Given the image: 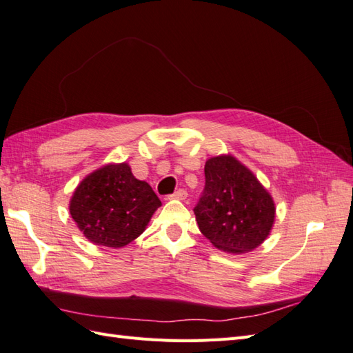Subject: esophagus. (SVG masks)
<instances>
[{
	"instance_id": "1",
	"label": "esophagus",
	"mask_w": 353,
	"mask_h": 353,
	"mask_svg": "<svg viewBox=\"0 0 353 353\" xmlns=\"http://www.w3.org/2000/svg\"><path fill=\"white\" fill-rule=\"evenodd\" d=\"M186 196H188V192L185 189H177L173 195H170L171 200H186Z\"/></svg>"
}]
</instances>
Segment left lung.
Instances as JSON below:
<instances>
[{"label":"left lung","mask_w":353,"mask_h":353,"mask_svg":"<svg viewBox=\"0 0 353 353\" xmlns=\"http://www.w3.org/2000/svg\"><path fill=\"white\" fill-rule=\"evenodd\" d=\"M205 186L194 209L200 231L227 254H248L273 230L276 204L254 171L232 157H212L204 167Z\"/></svg>","instance_id":"8db88e82"}]
</instances>
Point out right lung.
<instances>
[{
  "label": "right lung",
  "instance_id": "add662e5",
  "mask_svg": "<svg viewBox=\"0 0 353 353\" xmlns=\"http://www.w3.org/2000/svg\"><path fill=\"white\" fill-rule=\"evenodd\" d=\"M159 205L150 185L135 179L130 164L110 162L77 185L68 209L90 243L117 249L141 236Z\"/></svg>",
  "mask_w": 353,
  "mask_h": 353
}]
</instances>
